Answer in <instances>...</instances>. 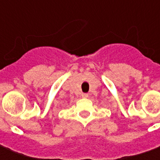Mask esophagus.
Segmentation results:
<instances>
[{"mask_svg":"<svg viewBox=\"0 0 160 160\" xmlns=\"http://www.w3.org/2000/svg\"><path fill=\"white\" fill-rule=\"evenodd\" d=\"M81 97L84 98H86L88 97V94H87V93H82V94H81Z\"/></svg>","mask_w":160,"mask_h":160,"instance_id":"1","label":"esophagus"}]
</instances>
